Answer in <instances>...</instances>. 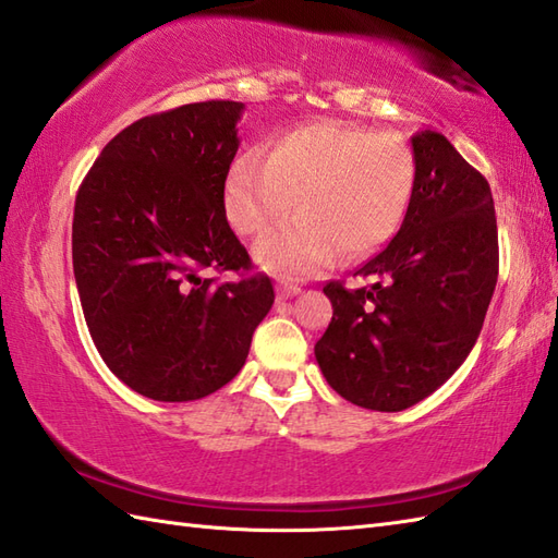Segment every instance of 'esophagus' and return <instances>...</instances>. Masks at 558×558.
<instances>
[{"instance_id":"obj_1","label":"esophagus","mask_w":558,"mask_h":558,"mask_svg":"<svg viewBox=\"0 0 558 558\" xmlns=\"http://www.w3.org/2000/svg\"><path fill=\"white\" fill-rule=\"evenodd\" d=\"M301 293V287H293V283H281V287L277 289V295L283 301V299H293V295Z\"/></svg>"}]
</instances>
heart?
Returning a JSON list of instances; mask_svg holds the SVG:
<instances>
[{
    "label": "heart",
    "instance_id": "b5f03b06",
    "mask_svg": "<svg viewBox=\"0 0 558 558\" xmlns=\"http://www.w3.org/2000/svg\"><path fill=\"white\" fill-rule=\"evenodd\" d=\"M415 189V162L403 141L339 121L279 135L269 155L241 153L225 181V209L245 236L291 213L299 217L255 245L257 263L305 277L337 255L357 257L399 229Z\"/></svg>",
    "mask_w": 558,
    "mask_h": 558
}]
</instances>
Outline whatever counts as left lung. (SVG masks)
<instances>
[{
  "label": "left lung",
  "mask_w": 558,
  "mask_h": 558,
  "mask_svg": "<svg viewBox=\"0 0 558 558\" xmlns=\"http://www.w3.org/2000/svg\"><path fill=\"white\" fill-rule=\"evenodd\" d=\"M415 189L403 225L355 271L325 287L333 317L315 343L329 387L361 408L405 411L437 391L480 337L499 275L487 179L437 131L411 138Z\"/></svg>",
  "instance_id": "8db88e82"
}]
</instances>
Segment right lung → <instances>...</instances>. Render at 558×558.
<instances>
[{"instance_id": "right-lung-1", "label": "right lung", "mask_w": 558, "mask_h": 558, "mask_svg": "<svg viewBox=\"0 0 558 558\" xmlns=\"http://www.w3.org/2000/svg\"><path fill=\"white\" fill-rule=\"evenodd\" d=\"M243 102L213 100L145 117L114 135L73 209V277L97 353L153 401H195L241 373L275 303L247 271L225 209Z\"/></svg>"}]
</instances>
